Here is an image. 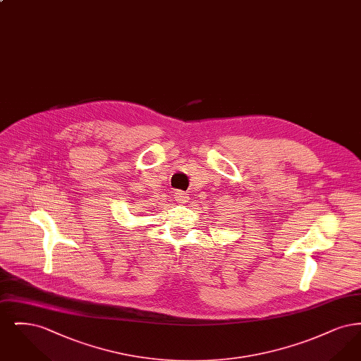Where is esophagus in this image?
Here are the masks:
<instances>
[{"label": "esophagus", "instance_id": "34e87169", "mask_svg": "<svg viewBox=\"0 0 361 361\" xmlns=\"http://www.w3.org/2000/svg\"><path fill=\"white\" fill-rule=\"evenodd\" d=\"M173 196H174V200H176L177 203H188L189 196L185 192H183V190H176Z\"/></svg>", "mask_w": 361, "mask_h": 361}]
</instances>
